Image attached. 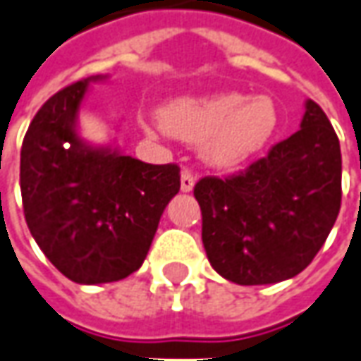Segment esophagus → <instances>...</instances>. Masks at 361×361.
<instances>
[{"label": "esophagus", "mask_w": 361, "mask_h": 361, "mask_svg": "<svg viewBox=\"0 0 361 361\" xmlns=\"http://www.w3.org/2000/svg\"><path fill=\"white\" fill-rule=\"evenodd\" d=\"M193 185H195V176L189 170H183L181 172V191L189 193V191H193Z\"/></svg>", "instance_id": "34e87169"}]
</instances>
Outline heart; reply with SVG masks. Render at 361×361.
Masks as SVG:
<instances>
[{
    "label": "heart",
    "instance_id": "heart-1",
    "mask_svg": "<svg viewBox=\"0 0 361 361\" xmlns=\"http://www.w3.org/2000/svg\"><path fill=\"white\" fill-rule=\"evenodd\" d=\"M172 137L201 142V154L216 168H234L262 152L279 128V107L269 95L238 92L183 97L160 111Z\"/></svg>",
    "mask_w": 361,
    "mask_h": 361
}]
</instances>
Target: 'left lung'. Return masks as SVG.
Returning <instances> with one entry per match:
<instances>
[{"mask_svg": "<svg viewBox=\"0 0 361 361\" xmlns=\"http://www.w3.org/2000/svg\"><path fill=\"white\" fill-rule=\"evenodd\" d=\"M193 195L216 274L238 286L291 279L311 264L338 216V137L324 111L307 99L295 135L244 172L199 180Z\"/></svg>", "mask_w": 361, "mask_h": 361, "instance_id": "1", "label": "left lung"}]
</instances>
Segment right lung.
<instances>
[{
  "label": "right lung",
  "instance_id": "right-lung-1",
  "mask_svg": "<svg viewBox=\"0 0 361 361\" xmlns=\"http://www.w3.org/2000/svg\"><path fill=\"white\" fill-rule=\"evenodd\" d=\"M92 75L54 93L35 115L21 148V197L32 238L68 279L82 286L137 271L164 209L180 191L176 164H146L78 135Z\"/></svg>",
  "mask_w": 361,
  "mask_h": 361
}]
</instances>
